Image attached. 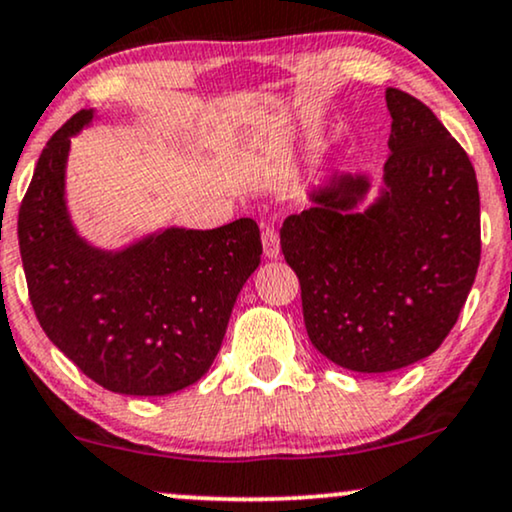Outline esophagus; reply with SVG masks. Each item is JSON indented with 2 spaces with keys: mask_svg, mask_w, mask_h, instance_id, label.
Masks as SVG:
<instances>
[{
  "mask_svg": "<svg viewBox=\"0 0 512 512\" xmlns=\"http://www.w3.org/2000/svg\"><path fill=\"white\" fill-rule=\"evenodd\" d=\"M261 242H263V251H266L268 258L280 256V237H277V230L273 225L263 227Z\"/></svg>",
  "mask_w": 512,
  "mask_h": 512,
  "instance_id": "1",
  "label": "esophagus"
}]
</instances>
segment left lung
<instances>
[{"mask_svg":"<svg viewBox=\"0 0 512 512\" xmlns=\"http://www.w3.org/2000/svg\"><path fill=\"white\" fill-rule=\"evenodd\" d=\"M384 187L365 211L368 175L334 173L282 223L315 349L353 372L427 358L456 325L475 282L479 189L465 149L420 99L387 87Z\"/></svg>","mask_w":512,"mask_h":512,"instance_id":"1","label":"left lung"}]
</instances>
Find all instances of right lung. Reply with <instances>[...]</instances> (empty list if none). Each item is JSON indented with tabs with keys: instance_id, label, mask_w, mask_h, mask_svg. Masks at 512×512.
I'll return each mask as SVG.
<instances>
[{
	"instance_id": "right-lung-1",
	"label": "right lung",
	"mask_w": 512,
	"mask_h": 512,
	"mask_svg": "<svg viewBox=\"0 0 512 512\" xmlns=\"http://www.w3.org/2000/svg\"><path fill=\"white\" fill-rule=\"evenodd\" d=\"M82 109L42 149L18 211L25 282L44 334L90 380L130 396H166L206 375L239 289L261 263L251 218L216 230L168 227L121 251L87 244L66 208L71 137Z\"/></svg>"
}]
</instances>
